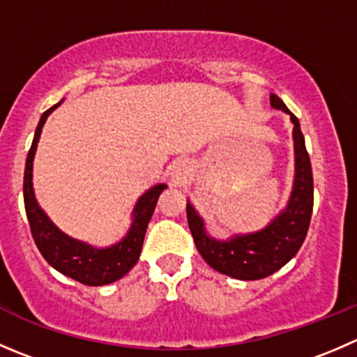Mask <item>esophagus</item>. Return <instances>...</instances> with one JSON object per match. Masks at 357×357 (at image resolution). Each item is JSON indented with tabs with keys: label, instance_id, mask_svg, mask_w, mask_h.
<instances>
[{
	"label": "esophagus",
	"instance_id": "1",
	"mask_svg": "<svg viewBox=\"0 0 357 357\" xmlns=\"http://www.w3.org/2000/svg\"><path fill=\"white\" fill-rule=\"evenodd\" d=\"M171 178L174 183H183L190 178V165L188 162L185 160H178L174 162L171 169Z\"/></svg>",
	"mask_w": 357,
	"mask_h": 357
}]
</instances>
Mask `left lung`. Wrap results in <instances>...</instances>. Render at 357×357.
Masks as SVG:
<instances>
[{
  "label": "left lung",
  "instance_id": "1",
  "mask_svg": "<svg viewBox=\"0 0 357 357\" xmlns=\"http://www.w3.org/2000/svg\"><path fill=\"white\" fill-rule=\"evenodd\" d=\"M272 108L289 113L284 102L271 94ZM293 122V146H295V179L288 204L281 213L263 227L249 234H234L228 238H216L207 231L193 204L186 202L188 227L200 256L220 274L238 281H258L268 278L286 265L298 252L305 241L314 207V179L310 158L305 148L300 122L289 113Z\"/></svg>",
  "mask_w": 357,
  "mask_h": 357
}]
</instances>
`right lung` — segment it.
I'll return each mask as SVG.
<instances>
[{"instance_id":"right-lung-1","label":"right lung","mask_w":357,"mask_h":357,"mask_svg":"<svg viewBox=\"0 0 357 357\" xmlns=\"http://www.w3.org/2000/svg\"><path fill=\"white\" fill-rule=\"evenodd\" d=\"M61 105L62 101L41 115L36 132H34L33 144H31V150L27 153L26 171H24V206H26L31 234H33L41 256L54 266L55 271L85 286L112 284V282L122 279L139 259L148 223L153 216L158 197L167 188V185L158 183L137 199L132 211V223H130L129 231L122 241L115 242V244L98 248V245L78 241V238H73L68 234H64L61 228L52 223L47 213L41 209L36 197H34L33 188V162L41 129L47 122L48 115Z\"/></svg>"}]
</instances>
